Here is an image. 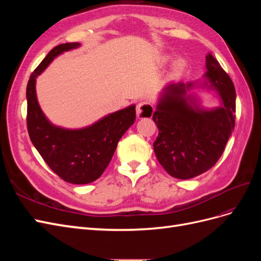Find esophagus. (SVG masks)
I'll use <instances>...</instances> for the list:
<instances>
[{"mask_svg": "<svg viewBox=\"0 0 261 261\" xmlns=\"http://www.w3.org/2000/svg\"><path fill=\"white\" fill-rule=\"evenodd\" d=\"M136 113L138 118H149L153 114V107L148 102H140L137 105Z\"/></svg>", "mask_w": 261, "mask_h": 261, "instance_id": "esophagus-1", "label": "esophagus"}]
</instances>
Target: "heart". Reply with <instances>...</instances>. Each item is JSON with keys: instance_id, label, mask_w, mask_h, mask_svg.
Instances as JSON below:
<instances>
[{"instance_id": "heart-1", "label": "heart", "mask_w": 261, "mask_h": 261, "mask_svg": "<svg viewBox=\"0 0 261 261\" xmlns=\"http://www.w3.org/2000/svg\"><path fill=\"white\" fill-rule=\"evenodd\" d=\"M185 65H186V62H185L184 59H177V60L175 61V63H174V68H175L176 70H179V69H181V68H184Z\"/></svg>"}]
</instances>
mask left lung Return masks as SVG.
Listing matches in <instances>:
<instances>
[{
    "label": "left lung",
    "instance_id": "8db88e82",
    "mask_svg": "<svg viewBox=\"0 0 261 261\" xmlns=\"http://www.w3.org/2000/svg\"><path fill=\"white\" fill-rule=\"evenodd\" d=\"M201 86L216 91L221 106L204 109L188 91L195 83H170L164 87L152 115L159 128L153 143L158 161L173 177L188 179L208 171L222 155L235 126L234 85L209 53Z\"/></svg>",
    "mask_w": 261,
    "mask_h": 261
}]
</instances>
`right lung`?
I'll use <instances>...</instances> for the list:
<instances>
[{
	"mask_svg": "<svg viewBox=\"0 0 261 261\" xmlns=\"http://www.w3.org/2000/svg\"><path fill=\"white\" fill-rule=\"evenodd\" d=\"M80 45L78 42H70L53 48L31 74L26 90L27 128L31 143L55 174L77 185L91 183L102 175L117 143L136 120L135 105L78 129L60 127L46 118L37 99V77L60 54Z\"/></svg>",
	"mask_w": 261,
	"mask_h": 261,
	"instance_id": "1",
	"label": "right lung"
}]
</instances>
